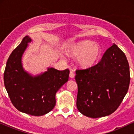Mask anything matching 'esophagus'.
<instances>
[{
    "label": "esophagus",
    "instance_id": "1",
    "mask_svg": "<svg viewBox=\"0 0 134 134\" xmlns=\"http://www.w3.org/2000/svg\"><path fill=\"white\" fill-rule=\"evenodd\" d=\"M69 76H70V78H74L75 77V74L74 72V71H72V70H71V71L70 72V74H69Z\"/></svg>",
    "mask_w": 134,
    "mask_h": 134
}]
</instances>
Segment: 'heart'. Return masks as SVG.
<instances>
[{
    "label": "heart",
    "instance_id": "obj_1",
    "mask_svg": "<svg viewBox=\"0 0 134 134\" xmlns=\"http://www.w3.org/2000/svg\"><path fill=\"white\" fill-rule=\"evenodd\" d=\"M101 52L99 44L88 40L74 43L67 48L69 54L79 57L78 63L84 68H90L94 65L100 57Z\"/></svg>",
    "mask_w": 134,
    "mask_h": 134
}]
</instances>
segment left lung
Instances as JSON below:
<instances>
[{
  "mask_svg": "<svg viewBox=\"0 0 134 134\" xmlns=\"http://www.w3.org/2000/svg\"><path fill=\"white\" fill-rule=\"evenodd\" d=\"M76 105L82 114L99 118L113 113L128 91L130 69L125 53L116 44L108 48L96 65L76 70Z\"/></svg>",
  "mask_w": 134,
  "mask_h": 134,
  "instance_id": "obj_1",
  "label": "left lung"
}]
</instances>
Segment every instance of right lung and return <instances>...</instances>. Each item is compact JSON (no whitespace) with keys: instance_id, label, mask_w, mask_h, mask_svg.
<instances>
[{"instance_id":"1","label":"right lung","mask_w":134,"mask_h":134,"mask_svg":"<svg viewBox=\"0 0 134 134\" xmlns=\"http://www.w3.org/2000/svg\"><path fill=\"white\" fill-rule=\"evenodd\" d=\"M31 41V39L26 36L9 56L4 74V86L17 110L33 116H41L55 107V94L68 81L70 71L51 67L39 76H31L21 63L23 53Z\"/></svg>"}]
</instances>
